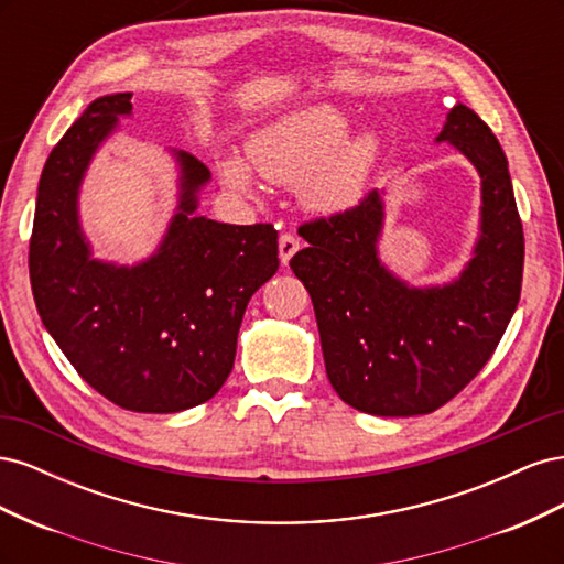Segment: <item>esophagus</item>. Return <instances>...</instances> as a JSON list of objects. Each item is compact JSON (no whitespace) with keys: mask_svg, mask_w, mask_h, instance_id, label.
<instances>
[{"mask_svg":"<svg viewBox=\"0 0 564 564\" xmlns=\"http://www.w3.org/2000/svg\"><path fill=\"white\" fill-rule=\"evenodd\" d=\"M299 240L294 235H289V232H284V235H280V261H282V265H286L289 261H292V256L299 251Z\"/></svg>","mask_w":564,"mask_h":564,"instance_id":"1","label":"esophagus"}]
</instances>
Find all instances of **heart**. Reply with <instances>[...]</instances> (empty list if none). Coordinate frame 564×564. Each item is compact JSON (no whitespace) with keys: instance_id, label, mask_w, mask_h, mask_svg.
<instances>
[{"instance_id":"1","label":"heart","mask_w":564,"mask_h":564,"mask_svg":"<svg viewBox=\"0 0 564 564\" xmlns=\"http://www.w3.org/2000/svg\"><path fill=\"white\" fill-rule=\"evenodd\" d=\"M348 129V117L329 104L301 108L251 135L249 162L272 183L303 181V199L317 212L346 209L360 199L381 148L377 133L346 139ZM218 172L230 191L251 195V169L242 158H220Z\"/></svg>"}]
</instances>
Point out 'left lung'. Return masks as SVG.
<instances>
[{"instance_id": "8db88e82", "label": "left lung", "mask_w": 564, "mask_h": 564, "mask_svg": "<svg viewBox=\"0 0 564 564\" xmlns=\"http://www.w3.org/2000/svg\"><path fill=\"white\" fill-rule=\"evenodd\" d=\"M442 141L482 178L480 240L458 280L421 289L388 272L377 251L379 191L303 224L308 247L289 261L313 299L329 383L365 414L416 416L447 404L487 365L520 301L524 235L497 135L458 104Z\"/></svg>"}]
</instances>
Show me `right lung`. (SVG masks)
<instances>
[{"label": "right lung", "mask_w": 564, "mask_h": 564, "mask_svg": "<svg viewBox=\"0 0 564 564\" xmlns=\"http://www.w3.org/2000/svg\"><path fill=\"white\" fill-rule=\"evenodd\" d=\"M122 115H131V94L100 96L51 150L37 187L30 284L46 332L84 381L129 412L174 414L226 383L247 303L280 268L278 230L197 216V193L212 174L176 152L178 212L160 249L131 268L91 259L77 216L79 183Z\"/></svg>", "instance_id": "right-lung-1"}]
</instances>
